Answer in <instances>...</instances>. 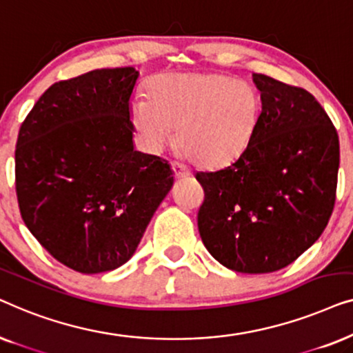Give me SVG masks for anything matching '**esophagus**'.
I'll use <instances>...</instances> for the list:
<instances>
[{
  "instance_id": "esophagus-1",
  "label": "esophagus",
  "mask_w": 353,
  "mask_h": 353,
  "mask_svg": "<svg viewBox=\"0 0 353 353\" xmlns=\"http://www.w3.org/2000/svg\"><path fill=\"white\" fill-rule=\"evenodd\" d=\"M172 168H173V173H175L176 178H186L191 175L190 168H188L183 162H173Z\"/></svg>"
}]
</instances>
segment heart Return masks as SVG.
I'll list each match as a JSON object with an SVG mask.
<instances>
[{"label": "heart", "instance_id": "heart-1", "mask_svg": "<svg viewBox=\"0 0 353 353\" xmlns=\"http://www.w3.org/2000/svg\"><path fill=\"white\" fill-rule=\"evenodd\" d=\"M149 99L133 101L130 120L143 143L157 151L172 139L191 162L221 167L248 148L259 120V98L244 81L219 74L161 75Z\"/></svg>", "mask_w": 353, "mask_h": 353}]
</instances>
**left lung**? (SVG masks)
I'll use <instances>...</instances> for the list:
<instances>
[{"label":"left lung","instance_id":"left-lung-1","mask_svg":"<svg viewBox=\"0 0 353 353\" xmlns=\"http://www.w3.org/2000/svg\"><path fill=\"white\" fill-rule=\"evenodd\" d=\"M252 80L262 112L248 148L228 167L197 172V214L212 257L239 273L278 272L305 252L334 209L339 137L321 104L263 74Z\"/></svg>","mask_w":353,"mask_h":353}]
</instances>
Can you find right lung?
Masks as SVG:
<instances>
[{
    "label": "right lung",
    "mask_w": 353,
    "mask_h": 353,
    "mask_svg": "<svg viewBox=\"0 0 353 353\" xmlns=\"http://www.w3.org/2000/svg\"><path fill=\"white\" fill-rule=\"evenodd\" d=\"M133 67L51 85L21 125L16 192L23 223L65 267L128 262L173 185L167 161L133 149Z\"/></svg>",
    "instance_id": "obj_1"
}]
</instances>
